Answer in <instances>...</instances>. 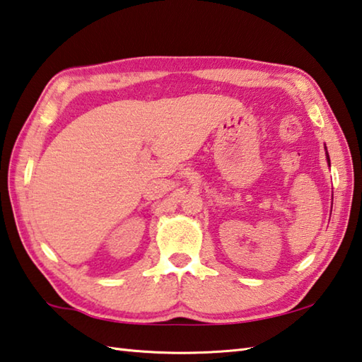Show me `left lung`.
<instances>
[{
	"mask_svg": "<svg viewBox=\"0 0 362 362\" xmlns=\"http://www.w3.org/2000/svg\"><path fill=\"white\" fill-rule=\"evenodd\" d=\"M325 151H327V146H325ZM327 160H328V165H329V155H328V151H327Z\"/></svg>",
	"mask_w": 362,
	"mask_h": 362,
	"instance_id": "obj_1",
	"label": "left lung"
}]
</instances>
